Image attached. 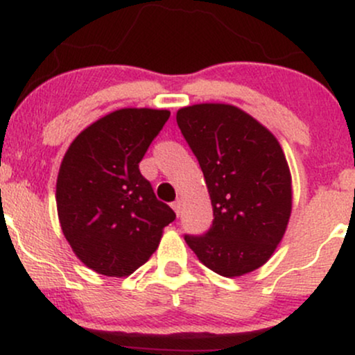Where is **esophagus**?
<instances>
[{
    "instance_id": "obj_1",
    "label": "esophagus",
    "mask_w": 355,
    "mask_h": 355,
    "mask_svg": "<svg viewBox=\"0 0 355 355\" xmlns=\"http://www.w3.org/2000/svg\"><path fill=\"white\" fill-rule=\"evenodd\" d=\"M172 209L175 210V214H177V215H180V214H182V200H177V202H173V203H172Z\"/></svg>"
}]
</instances>
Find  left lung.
Listing matches in <instances>:
<instances>
[{"label":"left lung","instance_id":"1","mask_svg":"<svg viewBox=\"0 0 355 355\" xmlns=\"http://www.w3.org/2000/svg\"><path fill=\"white\" fill-rule=\"evenodd\" d=\"M177 123L205 177L214 222L205 235H185L198 260L223 277L254 272L287 230L292 177L270 130L234 105L180 108Z\"/></svg>","mask_w":355,"mask_h":355}]
</instances>
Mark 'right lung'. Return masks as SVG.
<instances>
[{"mask_svg":"<svg viewBox=\"0 0 355 355\" xmlns=\"http://www.w3.org/2000/svg\"><path fill=\"white\" fill-rule=\"evenodd\" d=\"M168 116V110H115L87 126L61 160L56 180L61 230L75 255L101 275L133 274L175 220V211L157 200L138 168Z\"/></svg>","mask_w":355,"mask_h":355,"instance_id":"right-lung-1","label":"right lung"}]
</instances>
